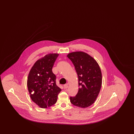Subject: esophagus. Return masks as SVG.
<instances>
[{"label": "esophagus", "instance_id": "34e87169", "mask_svg": "<svg viewBox=\"0 0 134 134\" xmlns=\"http://www.w3.org/2000/svg\"><path fill=\"white\" fill-rule=\"evenodd\" d=\"M64 88H65V89H67V88H68V84H64Z\"/></svg>", "mask_w": 134, "mask_h": 134}]
</instances>
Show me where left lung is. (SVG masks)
<instances>
[{"mask_svg":"<svg viewBox=\"0 0 134 134\" xmlns=\"http://www.w3.org/2000/svg\"><path fill=\"white\" fill-rule=\"evenodd\" d=\"M67 57L75 67L79 87L75 96H70V102L76 107L87 108L96 101L100 90V68L93 58L83 52L70 53Z\"/></svg>","mask_w":134,"mask_h":134,"instance_id":"8db88e82","label":"left lung"}]
</instances>
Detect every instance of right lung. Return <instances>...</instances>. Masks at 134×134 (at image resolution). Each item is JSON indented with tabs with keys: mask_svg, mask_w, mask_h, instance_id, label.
<instances>
[{
	"mask_svg": "<svg viewBox=\"0 0 134 134\" xmlns=\"http://www.w3.org/2000/svg\"><path fill=\"white\" fill-rule=\"evenodd\" d=\"M59 56L49 54L38 60L29 74L27 88L32 100L41 108H47L57 102L61 91L56 84V76L52 68Z\"/></svg>",
	"mask_w": 134,
	"mask_h": 134,
	"instance_id": "add662e5",
	"label": "right lung"
}]
</instances>
